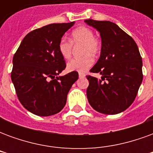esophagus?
Instances as JSON below:
<instances>
[{"label":"esophagus","mask_w":153,"mask_h":153,"mask_svg":"<svg viewBox=\"0 0 153 153\" xmlns=\"http://www.w3.org/2000/svg\"><path fill=\"white\" fill-rule=\"evenodd\" d=\"M79 78H84V77H85V74H84L79 73Z\"/></svg>","instance_id":"1"}]
</instances>
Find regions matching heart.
<instances>
[{
  "label": "heart",
  "mask_w": 153,
  "mask_h": 153,
  "mask_svg": "<svg viewBox=\"0 0 153 153\" xmlns=\"http://www.w3.org/2000/svg\"><path fill=\"white\" fill-rule=\"evenodd\" d=\"M82 44L81 54L83 56L73 59L67 64V70L72 72L83 73L92 66L94 62L93 57L96 56L101 51V42L94 37V33L89 28L79 27L72 31L70 41L61 38L58 43V51L64 59L68 60L72 56L73 45L77 46Z\"/></svg>",
  "instance_id": "obj_1"
}]
</instances>
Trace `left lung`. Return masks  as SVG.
I'll use <instances>...</instances> for the list:
<instances>
[{
	"label": "left lung",
	"instance_id": "left-lung-1",
	"mask_svg": "<svg viewBox=\"0 0 153 153\" xmlns=\"http://www.w3.org/2000/svg\"><path fill=\"white\" fill-rule=\"evenodd\" d=\"M102 38L99 60L90 70L99 73L101 79L87 75L88 102L97 111L115 115L128 108L134 101L143 81V61L134 40L110 21L86 19Z\"/></svg>",
	"mask_w": 153,
	"mask_h": 153
}]
</instances>
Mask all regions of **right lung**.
<instances>
[{
  "label": "right lung",
  "mask_w": 153,
  "mask_h": 153,
  "mask_svg": "<svg viewBox=\"0 0 153 153\" xmlns=\"http://www.w3.org/2000/svg\"><path fill=\"white\" fill-rule=\"evenodd\" d=\"M74 22L51 24L28 33L13 57L11 80L19 102L34 115L49 116L60 112L79 74L58 76L65 60L58 43Z\"/></svg>",
  "instance_id": "obj_1"
}]
</instances>
